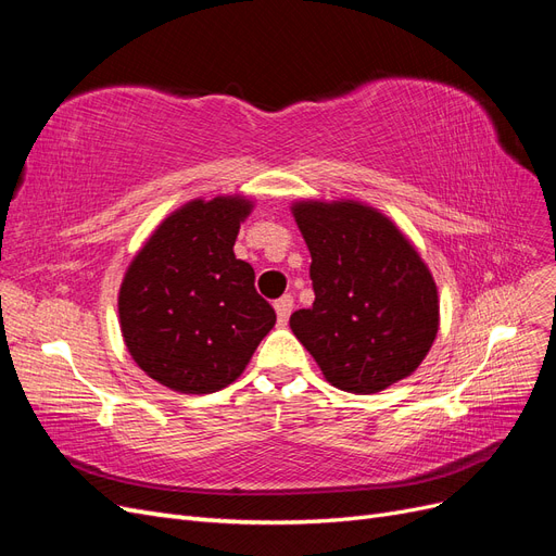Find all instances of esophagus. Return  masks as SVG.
I'll return each mask as SVG.
<instances>
[{
	"instance_id": "esophagus-1",
	"label": "esophagus",
	"mask_w": 556,
	"mask_h": 556,
	"mask_svg": "<svg viewBox=\"0 0 556 556\" xmlns=\"http://www.w3.org/2000/svg\"><path fill=\"white\" fill-rule=\"evenodd\" d=\"M274 308H276V315H278V325H288V319H290L292 308H294V299L290 294H285L276 301Z\"/></svg>"
}]
</instances>
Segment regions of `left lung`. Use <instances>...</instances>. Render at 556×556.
Returning a JSON list of instances; mask_svg holds the SVG:
<instances>
[{
	"label": "left lung",
	"instance_id": "8db88e82",
	"mask_svg": "<svg viewBox=\"0 0 556 556\" xmlns=\"http://www.w3.org/2000/svg\"><path fill=\"white\" fill-rule=\"evenodd\" d=\"M315 301L290 327L343 392L376 394L422 364L441 327L439 288L390 217L355 199L292 201Z\"/></svg>",
	"mask_w": 556,
	"mask_h": 556
}]
</instances>
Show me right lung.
Instances as JSON below:
<instances>
[{
    "mask_svg": "<svg viewBox=\"0 0 556 556\" xmlns=\"http://www.w3.org/2000/svg\"><path fill=\"white\" fill-rule=\"evenodd\" d=\"M252 208L243 194L192 199L164 217L127 266L117 292L123 341L141 371L174 392L231 384L276 325L252 266L233 255Z\"/></svg>",
    "mask_w": 556,
    "mask_h": 556,
    "instance_id": "add662e5",
    "label": "right lung"
}]
</instances>
